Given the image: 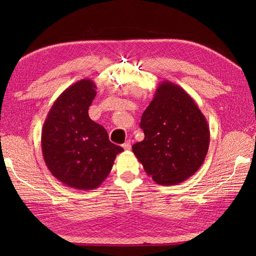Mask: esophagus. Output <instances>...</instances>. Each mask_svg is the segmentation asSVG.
I'll list each match as a JSON object with an SVG mask.
<instances>
[{"label":"esophagus","instance_id":"obj_1","mask_svg":"<svg viewBox=\"0 0 256 256\" xmlns=\"http://www.w3.org/2000/svg\"><path fill=\"white\" fill-rule=\"evenodd\" d=\"M122 147H124V150H131V141H130V140H129V141H126L125 143L122 144Z\"/></svg>","mask_w":256,"mask_h":256}]
</instances>
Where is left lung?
Returning <instances> with one entry per match:
<instances>
[{"mask_svg":"<svg viewBox=\"0 0 256 256\" xmlns=\"http://www.w3.org/2000/svg\"><path fill=\"white\" fill-rule=\"evenodd\" d=\"M140 127L145 138L132 145V152L154 182L178 184L203 164L210 138L208 124L180 85L170 81L158 85Z\"/></svg>","mask_w":256,"mask_h":256,"instance_id":"obj_1","label":"left lung"}]
</instances>
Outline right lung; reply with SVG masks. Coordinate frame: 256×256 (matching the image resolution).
Returning <instances> with one entry per match:
<instances>
[{"instance_id": "add662e5", "label": "right lung", "mask_w": 256, "mask_h": 256, "mask_svg": "<svg viewBox=\"0 0 256 256\" xmlns=\"http://www.w3.org/2000/svg\"><path fill=\"white\" fill-rule=\"evenodd\" d=\"M96 90L90 79L70 85L54 102L42 131L46 166L56 180L78 190L98 188L111 172L116 154L124 150L90 118Z\"/></svg>"}]
</instances>
